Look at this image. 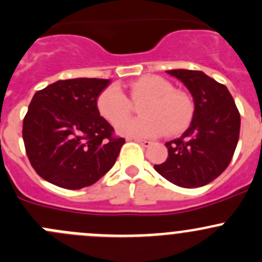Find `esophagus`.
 <instances>
[{"label":"esophagus","instance_id":"34e87169","mask_svg":"<svg viewBox=\"0 0 262 262\" xmlns=\"http://www.w3.org/2000/svg\"><path fill=\"white\" fill-rule=\"evenodd\" d=\"M133 139L137 142V143H139L141 146H143V147H149L150 144H152V142L146 141V139H139V138H133Z\"/></svg>","mask_w":262,"mask_h":262}]
</instances>
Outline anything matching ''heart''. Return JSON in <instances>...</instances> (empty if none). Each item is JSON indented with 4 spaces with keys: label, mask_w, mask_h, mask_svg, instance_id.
Here are the masks:
<instances>
[{
    "label": "heart",
    "mask_w": 262,
    "mask_h": 262,
    "mask_svg": "<svg viewBox=\"0 0 262 262\" xmlns=\"http://www.w3.org/2000/svg\"><path fill=\"white\" fill-rule=\"evenodd\" d=\"M129 96L134 102H145L140 108L141 118L125 119L131 112V103L126 95L115 84L106 87L97 96L96 106L100 115L118 132L133 138H155L184 130L192 115V102L189 95L173 90L172 83L161 76H144L132 82ZM125 120V122L122 120Z\"/></svg>",
    "instance_id": "b5f03b06"
}]
</instances>
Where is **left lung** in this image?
Returning a JSON list of instances; mask_svg holds the SVG:
<instances>
[{
  "instance_id": "1",
  "label": "left lung",
  "mask_w": 262,
  "mask_h": 262,
  "mask_svg": "<svg viewBox=\"0 0 262 262\" xmlns=\"http://www.w3.org/2000/svg\"><path fill=\"white\" fill-rule=\"evenodd\" d=\"M194 99L189 128L178 139L166 143L168 157L155 170L181 187H200L218 178L231 162L238 143L239 118L232 95L202 71L171 70Z\"/></svg>"
}]
</instances>
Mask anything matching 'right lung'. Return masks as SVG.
I'll use <instances>...</instances> for the list:
<instances>
[{
	"label": "right lung",
	"mask_w": 262,
	"mask_h": 262,
	"mask_svg": "<svg viewBox=\"0 0 262 262\" xmlns=\"http://www.w3.org/2000/svg\"><path fill=\"white\" fill-rule=\"evenodd\" d=\"M104 78L60 80L36 91L23 123L26 155L40 178L77 190L114 166L125 139L100 116L97 96Z\"/></svg>",
	"instance_id": "1"
}]
</instances>
